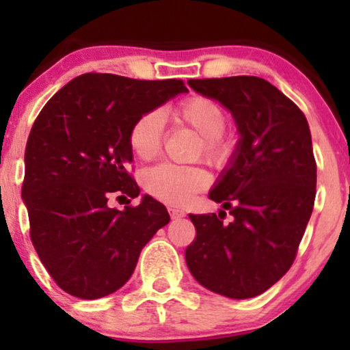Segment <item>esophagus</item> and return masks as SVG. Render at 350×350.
Instances as JSON below:
<instances>
[{
    "mask_svg": "<svg viewBox=\"0 0 350 350\" xmlns=\"http://www.w3.org/2000/svg\"><path fill=\"white\" fill-rule=\"evenodd\" d=\"M170 214H171V219H180V217H184V212L176 207H170Z\"/></svg>",
    "mask_w": 350,
    "mask_h": 350,
    "instance_id": "esophagus-1",
    "label": "esophagus"
}]
</instances>
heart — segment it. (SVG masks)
Here are the masks:
<instances>
[{
  "instance_id": "heart-1",
  "label": "heart",
  "mask_w": 350,
  "mask_h": 350,
  "mask_svg": "<svg viewBox=\"0 0 350 350\" xmlns=\"http://www.w3.org/2000/svg\"><path fill=\"white\" fill-rule=\"evenodd\" d=\"M176 122L186 124L200 136L198 154L207 163L222 166L234 152V143L224 135L227 113L215 100L194 95L179 103L172 110ZM164 138L163 115L158 110L146 111L136 120L130 130V146L139 159L150 161L159 154ZM143 186L146 192L161 202L183 206L196 192L208 184V174L199 166H179L161 163L143 172Z\"/></svg>"
}]
</instances>
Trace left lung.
I'll return each instance as SVG.
<instances>
[{
	"label": "left lung",
	"instance_id": "8db88e82",
	"mask_svg": "<svg viewBox=\"0 0 350 350\" xmlns=\"http://www.w3.org/2000/svg\"><path fill=\"white\" fill-rule=\"evenodd\" d=\"M187 83L230 110L240 139L208 192L234 220L189 214L196 239L186 248V263L207 290L253 298L290 270L314 207L316 159L308 120L265 79L237 75Z\"/></svg>",
	"mask_w": 350,
	"mask_h": 350
}]
</instances>
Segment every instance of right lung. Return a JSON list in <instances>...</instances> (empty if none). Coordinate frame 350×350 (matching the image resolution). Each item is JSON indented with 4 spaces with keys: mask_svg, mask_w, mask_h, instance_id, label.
Returning a JSON list of instances; mask_svg holds the SVG:
<instances>
[{
    "mask_svg": "<svg viewBox=\"0 0 350 350\" xmlns=\"http://www.w3.org/2000/svg\"><path fill=\"white\" fill-rule=\"evenodd\" d=\"M184 92L178 79L92 72L60 88L36 118L23 183L31 242L52 280L75 298L97 299L120 290L144 245L170 222L166 207L151 196L123 211L111 208L108 199L138 198L128 172L131 126Z\"/></svg>",
    "mask_w": 350,
    "mask_h": 350,
    "instance_id": "obj_1",
    "label": "right lung"
}]
</instances>
